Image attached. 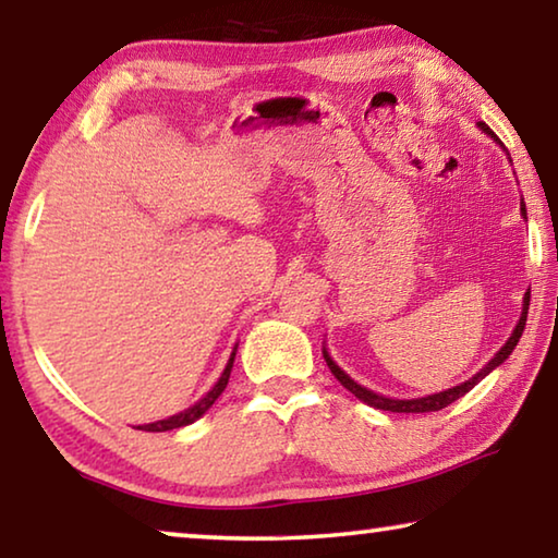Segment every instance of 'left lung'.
<instances>
[{
	"label": "left lung",
	"instance_id": "obj_1",
	"mask_svg": "<svg viewBox=\"0 0 558 558\" xmlns=\"http://www.w3.org/2000/svg\"><path fill=\"white\" fill-rule=\"evenodd\" d=\"M480 130H485L489 137H495L497 140V135L493 130H489L485 122H480ZM499 143V140H497ZM522 216L526 219V209H524V202H522ZM529 295H532V290H526L524 292V307H522V317H519V323H517V327H514V332H512V337L507 339L505 342V347L499 349V352L489 359V362L483 366V369H480L475 376H472V379H468V381H462L460 386H452V389H448V391H440V393H430V396H423V399H386V396H379V393H374V391H369V389H364L362 384H356L352 376H347L342 369H339V366L332 362V356L327 354V349H323V354H325V362H327V366H329V372L335 374V379L344 386L347 391H352L359 401H364L366 405H374V409H381V411H393V413H428V411H440V409H446V405H450L452 401H458L460 396H465L470 389H475V386L485 379V376L493 372V369H497L499 364L505 362V359L514 352V347H517V342H519V337H522V332H524V325H526V310H529Z\"/></svg>",
	"mask_w": 558,
	"mask_h": 558
}]
</instances>
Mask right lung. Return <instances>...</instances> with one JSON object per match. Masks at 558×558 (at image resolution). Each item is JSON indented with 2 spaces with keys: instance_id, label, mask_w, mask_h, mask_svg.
<instances>
[{
  "instance_id": "right-lung-1",
  "label": "right lung",
  "mask_w": 558,
  "mask_h": 558,
  "mask_svg": "<svg viewBox=\"0 0 558 558\" xmlns=\"http://www.w3.org/2000/svg\"><path fill=\"white\" fill-rule=\"evenodd\" d=\"M233 356H235V349H233V354H231V359H229V364H226V369H223V374H221V379L214 384V389L204 396L202 401H196L192 409H186V411H182V413H177V415H169V418H165V421H155V423H145V426H137L140 430H147V433H165V430H172V428H182V426H189V423H194L196 418H202V415L211 409L214 405V401L219 399V396L223 393V389H226V384H229V376H231V366H233Z\"/></svg>"
}]
</instances>
